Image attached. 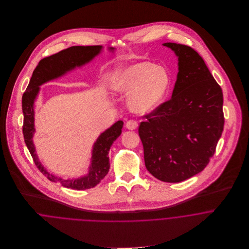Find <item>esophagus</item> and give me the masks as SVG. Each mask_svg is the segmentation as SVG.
I'll return each mask as SVG.
<instances>
[{
	"mask_svg": "<svg viewBox=\"0 0 249 249\" xmlns=\"http://www.w3.org/2000/svg\"><path fill=\"white\" fill-rule=\"evenodd\" d=\"M125 126L129 130H134V129H136L138 127V123L136 121H134V120H129V121L126 122Z\"/></svg>",
	"mask_w": 249,
	"mask_h": 249,
	"instance_id": "34e87169",
	"label": "esophagus"
}]
</instances>
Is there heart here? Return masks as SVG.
Returning <instances> with one entry per match:
<instances>
[{"label":"heart","mask_w":249,"mask_h":249,"mask_svg":"<svg viewBox=\"0 0 249 249\" xmlns=\"http://www.w3.org/2000/svg\"><path fill=\"white\" fill-rule=\"evenodd\" d=\"M170 86V75L166 68L150 62H139L120 68L112 79L115 91L128 94L131 110L144 113L157 107Z\"/></svg>","instance_id":"b5f03b06"}]
</instances>
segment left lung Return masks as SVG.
<instances>
[{
    "instance_id": "8db88e82",
    "label": "left lung",
    "mask_w": 249,
    "mask_h": 249,
    "mask_svg": "<svg viewBox=\"0 0 249 249\" xmlns=\"http://www.w3.org/2000/svg\"><path fill=\"white\" fill-rule=\"evenodd\" d=\"M178 57L172 99L145 115L139 126L146 170L177 183L202 172L224 125L223 96L203 58L191 47L164 43Z\"/></svg>"
}]
</instances>
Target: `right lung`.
<instances>
[{
  "instance_id": "1",
  "label": "right lung",
  "mask_w": 249,
  "mask_h": 249,
  "mask_svg": "<svg viewBox=\"0 0 249 249\" xmlns=\"http://www.w3.org/2000/svg\"><path fill=\"white\" fill-rule=\"evenodd\" d=\"M103 47L102 46H72L63 50L55 54L41 59L33 72V76L27 87L26 92L22 97V110L24 114L23 134L25 142L38 170L53 182H58L63 187L71 188L73 190H86L94 188L102 179L106 178L109 168V149L114 141L121 135L124 125L123 121H118L111 127L103 132L97 139L93 146L91 165L89 173L83 178L76 179H63L51 175L42 166L36 154V147L33 141L35 128V102L39 93V86L52 79L57 78L67 71L73 70L75 67H80L90 62L96 55H98ZM114 51V48H110Z\"/></svg>"
}]
</instances>
